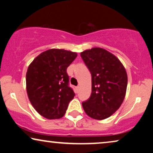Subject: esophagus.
Segmentation results:
<instances>
[{
    "instance_id": "esophagus-1",
    "label": "esophagus",
    "mask_w": 153,
    "mask_h": 153,
    "mask_svg": "<svg viewBox=\"0 0 153 153\" xmlns=\"http://www.w3.org/2000/svg\"><path fill=\"white\" fill-rule=\"evenodd\" d=\"M76 91H79V85H78V86L76 87Z\"/></svg>"
}]
</instances>
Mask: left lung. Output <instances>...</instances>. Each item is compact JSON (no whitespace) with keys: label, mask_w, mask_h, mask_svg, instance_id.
I'll return each mask as SVG.
<instances>
[{"label":"left lung","mask_w":153,"mask_h":153,"mask_svg":"<svg viewBox=\"0 0 153 153\" xmlns=\"http://www.w3.org/2000/svg\"><path fill=\"white\" fill-rule=\"evenodd\" d=\"M92 76L91 97L82 106L85 114L96 120L107 118L120 108L126 94V70L116 56L102 48L81 52Z\"/></svg>","instance_id":"obj_1"}]
</instances>
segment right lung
Here are the masks:
<instances>
[{
	"mask_svg": "<svg viewBox=\"0 0 153 153\" xmlns=\"http://www.w3.org/2000/svg\"><path fill=\"white\" fill-rule=\"evenodd\" d=\"M76 56L75 52L51 49L37 56L28 66L27 94L35 109L45 118H62L74 98L67 68Z\"/></svg>",
	"mask_w": 153,
	"mask_h": 153,
	"instance_id": "1",
	"label": "right lung"
}]
</instances>
